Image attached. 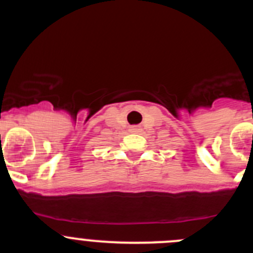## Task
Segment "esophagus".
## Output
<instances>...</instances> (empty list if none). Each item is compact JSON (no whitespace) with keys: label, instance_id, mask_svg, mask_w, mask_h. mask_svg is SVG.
Segmentation results:
<instances>
[{"label":"esophagus","instance_id":"esophagus-1","mask_svg":"<svg viewBox=\"0 0 253 253\" xmlns=\"http://www.w3.org/2000/svg\"><path fill=\"white\" fill-rule=\"evenodd\" d=\"M129 132H131V133H139V132H142V127L141 126H131L129 127Z\"/></svg>","mask_w":253,"mask_h":253}]
</instances>
